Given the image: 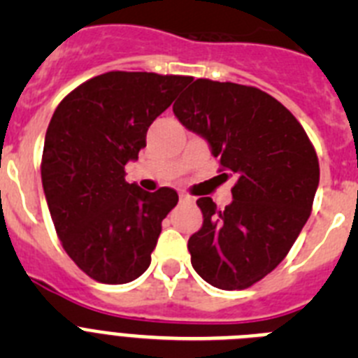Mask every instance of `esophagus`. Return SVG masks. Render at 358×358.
Wrapping results in <instances>:
<instances>
[{
    "mask_svg": "<svg viewBox=\"0 0 358 358\" xmlns=\"http://www.w3.org/2000/svg\"><path fill=\"white\" fill-rule=\"evenodd\" d=\"M179 202H182V204H189V202H194V199L186 194H181L179 195Z\"/></svg>",
    "mask_w": 358,
    "mask_h": 358,
    "instance_id": "34e87169",
    "label": "esophagus"
}]
</instances>
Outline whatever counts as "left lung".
Masks as SVG:
<instances>
[{
	"instance_id": "obj_1",
	"label": "left lung",
	"mask_w": 358,
	"mask_h": 358,
	"mask_svg": "<svg viewBox=\"0 0 358 358\" xmlns=\"http://www.w3.org/2000/svg\"><path fill=\"white\" fill-rule=\"evenodd\" d=\"M173 115L236 176L222 211L210 197L197 201L204 222L188 240L192 265L217 289H248L281 264L308 220L319 186L314 147L285 106L249 85L197 78Z\"/></svg>"
}]
</instances>
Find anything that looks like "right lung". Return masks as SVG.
Here are the masks:
<instances>
[{"label": "right lung", "instance_id": "right-lung-1", "mask_svg": "<svg viewBox=\"0 0 358 358\" xmlns=\"http://www.w3.org/2000/svg\"><path fill=\"white\" fill-rule=\"evenodd\" d=\"M194 80L109 71L59 103L44 138L41 177L62 248L93 280L122 285L150 265L177 192L150 194L125 181V164L147 147L152 122Z\"/></svg>", "mask_w": 358, "mask_h": 358}]
</instances>
